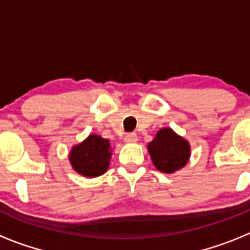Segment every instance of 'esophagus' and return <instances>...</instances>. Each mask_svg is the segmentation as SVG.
Instances as JSON below:
<instances>
[{
  "label": "esophagus",
  "instance_id": "1",
  "mask_svg": "<svg viewBox=\"0 0 250 250\" xmlns=\"http://www.w3.org/2000/svg\"><path fill=\"white\" fill-rule=\"evenodd\" d=\"M137 140H138V137L135 133H128V134L125 137V143H135Z\"/></svg>",
  "mask_w": 250,
  "mask_h": 250
}]
</instances>
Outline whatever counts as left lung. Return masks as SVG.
Masks as SVG:
<instances>
[{"label":"left lung","instance_id":"left-lung-1","mask_svg":"<svg viewBox=\"0 0 250 250\" xmlns=\"http://www.w3.org/2000/svg\"><path fill=\"white\" fill-rule=\"evenodd\" d=\"M152 163L160 172L174 173L190 158V144L170 128H162L147 145Z\"/></svg>","mask_w":250,"mask_h":250}]
</instances>
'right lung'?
Masks as SVG:
<instances>
[{"label": "right lung", "instance_id": "right-lung-1", "mask_svg": "<svg viewBox=\"0 0 250 250\" xmlns=\"http://www.w3.org/2000/svg\"><path fill=\"white\" fill-rule=\"evenodd\" d=\"M110 141L97 134L89 137L70 151L69 160L78 174L95 178L107 170L111 158Z\"/></svg>", "mask_w": 250, "mask_h": 250}]
</instances>
